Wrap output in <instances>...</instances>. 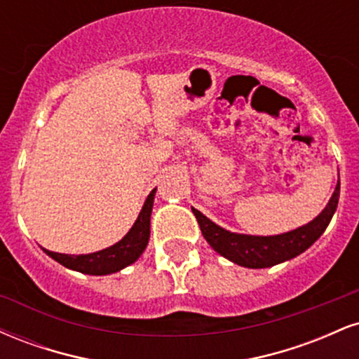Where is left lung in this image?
<instances>
[{"label": "left lung", "instance_id": "1", "mask_svg": "<svg viewBox=\"0 0 359 359\" xmlns=\"http://www.w3.org/2000/svg\"><path fill=\"white\" fill-rule=\"evenodd\" d=\"M339 187L341 184L337 180L331 199H329L327 205L316 219L300 226L294 231L275 234V236L231 233L217 226L216 222L205 217L197 209H192V212L197 217L205 241L221 257L228 258L229 262L245 266V269H269V266L278 265V263L299 257L300 253L311 248L319 240L320 234L325 231V228H327L336 212L337 201H339Z\"/></svg>", "mask_w": 359, "mask_h": 359}]
</instances>
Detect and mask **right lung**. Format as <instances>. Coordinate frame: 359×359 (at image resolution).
<instances>
[{
    "mask_svg": "<svg viewBox=\"0 0 359 359\" xmlns=\"http://www.w3.org/2000/svg\"><path fill=\"white\" fill-rule=\"evenodd\" d=\"M155 192L156 189L148 194L145 204H143L142 211H140L137 221L131 226L130 231L109 248L88 255L55 253V251L45 248L43 251L48 257L55 259L57 263L64 265L65 269L81 271V273L86 275H109L126 269L142 257L148 245V240H150V216L151 209H154Z\"/></svg>",
    "mask_w": 359,
    "mask_h": 359,
    "instance_id": "right-lung-1",
    "label": "right lung"
}]
</instances>
